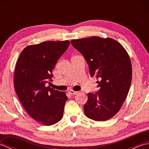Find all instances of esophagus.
I'll return each mask as SVG.
<instances>
[{"mask_svg": "<svg viewBox=\"0 0 149 149\" xmlns=\"http://www.w3.org/2000/svg\"><path fill=\"white\" fill-rule=\"evenodd\" d=\"M69 93H70L71 95H76L77 93H78V91H75L74 90H70L69 91Z\"/></svg>", "mask_w": 149, "mask_h": 149, "instance_id": "1", "label": "esophagus"}]
</instances>
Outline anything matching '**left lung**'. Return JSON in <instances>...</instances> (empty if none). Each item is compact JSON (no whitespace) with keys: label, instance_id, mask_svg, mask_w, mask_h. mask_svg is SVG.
<instances>
[{"label":"left lung","instance_id":"left-lung-1","mask_svg":"<svg viewBox=\"0 0 149 149\" xmlns=\"http://www.w3.org/2000/svg\"><path fill=\"white\" fill-rule=\"evenodd\" d=\"M72 45L84 57L91 77L99 90L88 94L85 115L95 121H106L115 116L127 97L132 80V65L126 50L110 38L91 36L72 40Z\"/></svg>","mask_w":149,"mask_h":149}]
</instances>
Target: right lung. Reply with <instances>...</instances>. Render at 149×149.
Returning <instances> with one entry per match:
<instances>
[{
    "mask_svg": "<svg viewBox=\"0 0 149 149\" xmlns=\"http://www.w3.org/2000/svg\"><path fill=\"white\" fill-rule=\"evenodd\" d=\"M70 43L68 40L48 41L29 45L22 50L16 64V93L28 114L42 125H54L63 117L67 97L64 91L46 87L45 84Z\"/></svg>",
    "mask_w": 149,
    "mask_h": 149,
    "instance_id": "1",
    "label": "right lung"
}]
</instances>
